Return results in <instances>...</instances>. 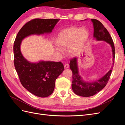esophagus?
<instances>
[{"label": "esophagus", "instance_id": "obj_1", "mask_svg": "<svg viewBox=\"0 0 125 125\" xmlns=\"http://www.w3.org/2000/svg\"><path fill=\"white\" fill-rule=\"evenodd\" d=\"M69 67V64H68V63H66V64H65V65H64V67H65V69L68 68Z\"/></svg>", "mask_w": 125, "mask_h": 125}]
</instances>
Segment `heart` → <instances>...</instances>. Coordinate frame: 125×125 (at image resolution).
Here are the masks:
<instances>
[{
    "mask_svg": "<svg viewBox=\"0 0 125 125\" xmlns=\"http://www.w3.org/2000/svg\"><path fill=\"white\" fill-rule=\"evenodd\" d=\"M88 37V32L84 29L72 26L60 32L56 39V44L61 49L68 47L71 56L76 55Z\"/></svg>",
    "mask_w": 125,
    "mask_h": 125,
    "instance_id": "obj_1",
    "label": "heart"
}]
</instances>
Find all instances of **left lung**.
Listing matches in <instances>:
<instances>
[{
    "instance_id": "obj_1",
    "label": "left lung",
    "mask_w": 125,
    "mask_h": 125,
    "mask_svg": "<svg viewBox=\"0 0 125 125\" xmlns=\"http://www.w3.org/2000/svg\"><path fill=\"white\" fill-rule=\"evenodd\" d=\"M94 26V37L98 41H104L111 44L112 48L113 65H114L115 46L111 36L104 26L100 21L94 19H92ZM70 68L73 73V82L72 89L75 94L83 97H89L95 95L100 92L107 84L110 78L111 69L100 80L93 82H85L82 80L81 77L78 74L77 58L73 57L70 60Z\"/></svg>"
}]
</instances>
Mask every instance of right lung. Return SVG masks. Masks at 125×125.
<instances>
[{
    "instance_id": "obj_1",
    "label": "right lung",
    "mask_w": 125,
    "mask_h": 125,
    "mask_svg": "<svg viewBox=\"0 0 125 125\" xmlns=\"http://www.w3.org/2000/svg\"><path fill=\"white\" fill-rule=\"evenodd\" d=\"M60 19H34L26 23L18 32L13 45L14 65L24 88L36 96L46 97L53 92L56 79L62 73V62L27 61L20 51L21 41L31 34L50 33Z\"/></svg>"
}]
</instances>
